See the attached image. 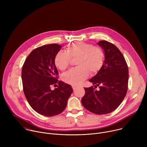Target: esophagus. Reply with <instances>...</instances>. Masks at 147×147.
Segmentation results:
<instances>
[{"mask_svg": "<svg viewBox=\"0 0 147 147\" xmlns=\"http://www.w3.org/2000/svg\"><path fill=\"white\" fill-rule=\"evenodd\" d=\"M72 88H73V90L74 91H75L77 88H78V87H76V86H73Z\"/></svg>", "mask_w": 147, "mask_h": 147, "instance_id": "34e87169", "label": "esophagus"}]
</instances>
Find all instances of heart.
Returning <instances> with one entry per match:
<instances>
[{"instance_id":"b5f03b06","label":"heart","mask_w":147,"mask_h":147,"mask_svg":"<svg viewBox=\"0 0 147 147\" xmlns=\"http://www.w3.org/2000/svg\"><path fill=\"white\" fill-rule=\"evenodd\" d=\"M77 67L63 74L64 82L73 86H77L86 80L90 74H96L102 68L105 53L99 47L82 42L73 43L67 46L66 51L58 52L54 58L56 67L61 71L68 69L71 59H76Z\"/></svg>"}]
</instances>
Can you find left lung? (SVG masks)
<instances>
[{
	"label": "left lung",
	"mask_w": 147,
	"mask_h": 147,
	"mask_svg": "<svg viewBox=\"0 0 147 147\" xmlns=\"http://www.w3.org/2000/svg\"><path fill=\"white\" fill-rule=\"evenodd\" d=\"M104 51L105 61L101 70L90 81L95 85L84 88L86 93L81 99L83 107L97 115L114 111L122 102L128 89L129 69L120 50L107 40L98 42ZM99 86L100 90H95Z\"/></svg>",
	"instance_id": "left-lung-1"
}]
</instances>
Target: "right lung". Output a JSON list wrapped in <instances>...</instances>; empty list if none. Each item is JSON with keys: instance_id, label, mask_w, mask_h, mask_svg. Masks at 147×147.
Returning a JSON list of instances; mask_svg holds the SVG:
<instances>
[{"instance_id": "1", "label": "right lung", "mask_w": 147, "mask_h": 147, "mask_svg": "<svg viewBox=\"0 0 147 147\" xmlns=\"http://www.w3.org/2000/svg\"><path fill=\"white\" fill-rule=\"evenodd\" d=\"M61 47L45 45L34 49L27 56L22 68L23 91L31 107L46 116L61 113L73 92L71 86L59 81L58 71L54 63L56 54ZM59 86L52 90L51 85Z\"/></svg>"}]
</instances>
